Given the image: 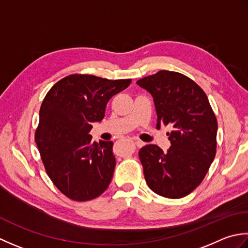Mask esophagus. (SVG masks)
I'll return each instance as SVG.
<instances>
[{"label": "esophagus", "instance_id": "esophagus-1", "mask_svg": "<svg viewBox=\"0 0 248 248\" xmlns=\"http://www.w3.org/2000/svg\"><path fill=\"white\" fill-rule=\"evenodd\" d=\"M133 141H134V143L138 146V148H141V146H143V145H144V143L142 142V141H140V140L136 139V138H134V139H133Z\"/></svg>", "mask_w": 248, "mask_h": 248}]
</instances>
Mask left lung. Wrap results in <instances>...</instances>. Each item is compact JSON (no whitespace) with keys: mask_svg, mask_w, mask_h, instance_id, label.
Returning <instances> with one entry per match:
<instances>
[{"mask_svg":"<svg viewBox=\"0 0 248 248\" xmlns=\"http://www.w3.org/2000/svg\"><path fill=\"white\" fill-rule=\"evenodd\" d=\"M137 84L153 96L157 124L171 125V146L164 153L158 145L139 151L144 179L159 196L179 199L198 187L216 154L217 120L208 96L183 74L159 70Z\"/></svg>","mask_w":248,"mask_h":248,"instance_id":"obj_1","label":"left lung"}]
</instances>
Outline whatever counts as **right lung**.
Wrapping results in <instances>:
<instances>
[{"instance_id": "add662e5", "label": "right lung", "mask_w": 248, "mask_h": 248, "mask_svg": "<svg viewBox=\"0 0 248 248\" xmlns=\"http://www.w3.org/2000/svg\"><path fill=\"white\" fill-rule=\"evenodd\" d=\"M130 82L73 74L45 96L35 141L48 176L67 198L89 201L108 188L115 167L113 142H93L89 133L92 123L104 119L109 99Z\"/></svg>"}]
</instances>
